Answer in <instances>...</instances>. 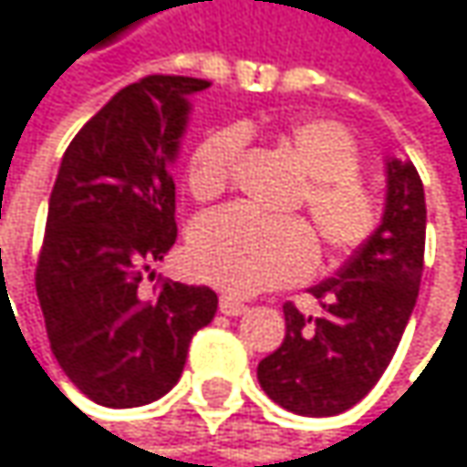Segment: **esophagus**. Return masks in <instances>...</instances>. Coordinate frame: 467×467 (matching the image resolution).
I'll list each match as a JSON object with an SVG mask.
<instances>
[{"label":"esophagus","mask_w":467,"mask_h":467,"mask_svg":"<svg viewBox=\"0 0 467 467\" xmlns=\"http://www.w3.org/2000/svg\"><path fill=\"white\" fill-rule=\"evenodd\" d=\"M219 310H222L224 316H243L248 307H245L240 299H234V296H222V299H219Z\"/></svg>","instance_id":"1"}]
</instances>
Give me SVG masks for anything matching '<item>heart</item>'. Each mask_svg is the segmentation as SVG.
I'll use <instances>...</instances> for the list:
<instances>
[{"label": "heart", "instance_id": "b5f03b06", "mask_svg": "<svg viewBox=\"0 0 467 467\" xmlns=\"http://www.w3.org/2000/svg\"><path fill=\"white\" fill-rule=\"evenodd\" d=\"M302 171L310 176L299 194L323 243L337 256L363 251L382 227V202L363 176V157L353 133L326 117L294 119L277 130ZM243 130L219 128L192 149L187 187L200 202L216 200L233 184L243 151ZM318 243L299 216H267L245 205L216 211L197 222L190 237V267L205 283L233 294L296 283L313 273Z\"/></svg>", "mask_w": 467, "mask_h": 467}]
</instances>
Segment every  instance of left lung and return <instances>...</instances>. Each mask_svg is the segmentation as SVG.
<instances>
[{
  "mask_svg": "<svg viewBox=\"0 0 467 467\" xmlns=\"http://www.w3.org/2000/svg\"><path fill=\"white\" fill-rule=\"evenodd\" d=\"M425 190L411 162H388V205L377 237L342 273L313 288L318 318L283 305L285 337L259 363L262 390L305 417L348 411L379 382L420 294Z\"/></svg>",
  "mask_w": 467,
  "mask_h": 467,
  "instance_id": "obj_1",
  "label": "left lung"
}]
</instances>
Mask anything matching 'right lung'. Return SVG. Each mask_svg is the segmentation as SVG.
<instances>
[{
    "mask_svg": "<svg viewBox=\"0 0 467 467\" xmlns=\"http://www.w3.org/2000/svg\"><path fill=\"white\" fill-rule=\"evenodd\" d=\"M208 85L149 74L122 88L71 139L50 194L36 299L56 360L101 406L165 396L219 305L208 285H141L179 234L171 162L187 125L184 96Z\"/></svg>",
    "mask_w": 467,
    "mask_h": 467,
    "instance_id": "obj_1",
    "label": "right lung"
}]
</instances>
